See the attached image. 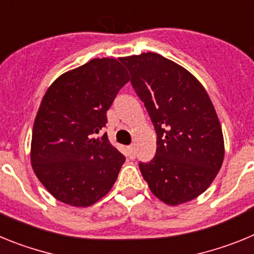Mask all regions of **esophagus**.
<instances>
[{"mask_svg": "<svg viewBox=\"0 0 254 254\" xmlns=\"http://www.w3.org/2000/svg\"><path fill=\"white\" fill-rule=\"evenodd\" d=\"M127 150H128V156H129V158L133 159L134 156H136V150H134L133 145H129V146L127 147Z\"/></svg>", "mask_w": 254, "mask_h": 254, "instance_id": "1", "label": "esophagus"}]
</instances>
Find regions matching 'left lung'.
I'll use <instances>...</instances> for the list:
<instances>
[{
	"mask_svg": "<svg viewBox=\"0 0 254 254\" xmlns=\"http://www.w3.org/2000/svg\"><path fill=\"white\" fill-rule=\"evenodd\" d=\"M121 61L158 134L154 159L138 164L143 179L167 205L194 199L224 160L223 131L210 96L192 73L158 53Z\"/></svg>",
	"mask_w": 254,
	"mask_h": 254,
	"instance_id": "1",
	"label": "left lung"
}]
</instances>
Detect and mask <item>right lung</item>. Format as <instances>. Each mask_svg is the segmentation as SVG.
I'll list each match as a JSON object with an SVG mask.
<instances>
[{
	"label": "right lung",
	"mask_w": 254,
	"mask_h": 254,
	"mask_svg": "<svg viewBox=\"0 0 254 254\" xmlns=\"http://www.w3.org/2000/svg\"><path fill=\"white\" fill-rule=\"evenodd\" d=\"M121 62L94 58L71 69L48 87L40 103L31 136V165L61 202L91 206L111 190L125 163L107 133L98 136L114 98L129 81Z\"/></svg>",
	"instance_id": "1"
}]
</instances>
